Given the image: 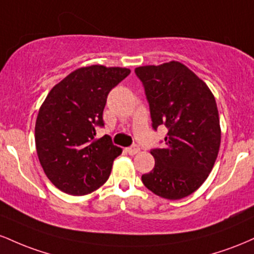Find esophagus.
<instances>
[{
    "label": "esophagus",
    "mask_w": 254,
    "mask_h": 254,
    "mask_svg": "<svg viewBox=\"0 0 254 254\" xmlns=\"http://www.w3.org/2000/svg\"><path fill=\"white\" fill-rule=\"evenodd\" d=\"M127 151L130 154V155H135V154H137L139 151V147L137 144H133L132 147L127 148Z\"/></svg>",
    "instance_id": "esophagus-1"
}]
</instances>
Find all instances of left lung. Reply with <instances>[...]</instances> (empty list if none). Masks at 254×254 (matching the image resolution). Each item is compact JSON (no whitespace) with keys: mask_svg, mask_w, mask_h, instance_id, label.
Segmentation results:
<instances>
[{"mask_svg":"<svg viewBox=\"0 0 254 254\" xmlns=\"http://www.w3.org/2000/svg\"><path fill=\"white\" fill-rule=\"evenodd\" d=\"M149 103L153 129L165 125L166 147L151 149L153 171L142 176L157 196L177 200L205 182L220 149L217 105L204 81L180 62L135 69Z\"/></svg>","mask_w":254,"mask_h":254,"instance_id":"left-lung-1","label":"left lung"}]
</instances>
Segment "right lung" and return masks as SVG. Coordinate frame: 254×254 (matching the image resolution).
<instances>
[{
  "label": "right lung",
  "mask_w": 254,
  "mask_h": 254,
  "mask_svg": "<svg viewBox=\"0 0 254 254\" xmlns=\"http://www.w3.org/2000/svg\"><path fill=\"white\" fill-rule=\"evenodd\" d=\"M130 74L119 66L78 68L50 90L36 122L38 159L46 177L72 196L95 191L109 179L113 160L122 149L105 135L103 112L110 90Z\"/></svg>",
  "instance_id": "1"
}]
</instances>
